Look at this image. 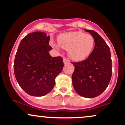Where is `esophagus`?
I'll return each instance as SVG.
<instances>
[{
  "label": "esophagus",
  "instance_id": "34e87169",
  "mask_svg": "<svg viewBox=\"0 0 125 125\" xmlns=\"http://www.w3.org/2000/svg\"><path fill=\"white\" fill-rule=\"evenodd\" d=\"M63 63H64V64H66L69 63V60H67V59H66L65 58H63Z\"/></svg>",
  "mask_w": 125,
  "mask_h": 125
}]
</instances>
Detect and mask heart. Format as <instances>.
Returning a JSON list of instances; mask_svg holds the SVG:
<instances>
[{"mask_svg": "<svg viewBox=\"0 0 125 125\" xmlns=\"http://www.w3.org/2000/svg\"><path fill=\"white\" fill-rule=\"evenodd\" d=\"M59 45L68 50V54L72 59L81 61L89 56L94 47L93 36L81 31H70L62 33L58 38ZM55 48L57 46L52 43Z\"/></svg>", "mask_w": 125, "mask_h": 125, "instance_id": "1", "label": "heart"}]
</instances>
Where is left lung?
<instances>
[{
	"label": "left lung",
	"mask_w": 125,
	"mask_h": 125,
	"mask_svg": "<svg viewBox=\"0 0 125 125\" xmlns=\"http://www.w3.org/2000/svg\"><path fill=\"white\" fill-rule=\"evenodd\" d=\"M89 32L94 40V48L86 59L72 62L74 71L72 76V83L77 94L93 98L102 94L109 83L112 73L109 47L97 32Z\"/></svg>",
	"instance_id": "1"
}]
</instances>
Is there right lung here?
<instances>
[{
    "mask_svg": "<svg viewBox=\"0 0 125 125\" xmlns=\"http://www.w3.org/2000/svg\"><path fill=\"white\" fill-rule=\"evenodd\" d=\"M50 37L35 31L22 39L14 61V73L19 84L33 96L49 94L55 84V77L64 66L61 56L52 57L49 51Z\"/></svg>",
    "mask_w": 125,
    "mask_h": 125,
    "instance_id": "obj_1",
    "label": "right lung"
}]
</instances>
